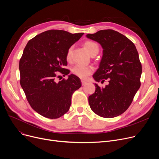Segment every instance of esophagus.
Masks as SVG:
<instances>
[{
	"label": "esophagus",
	"instance_id": "1",
	"mask_svg": "<svg viewBox=\"0 0 159 159\" xmlns=\"http://www.w3.org/2000/svg\"><path fill=\"white\" fill-rule=\"evenodd\" d=\"M81 82H82V86H84V85H85L86 83H87V82L86 81H85V80H81Z\"/></svg>",
	"mask_w": 159,
	"mask_h": 159
}]
</instances>
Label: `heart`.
<instances>
[{"label":"heart","mask_w":159,"mask_h":159,"mask_svg":"<svg viewBox=\"0 0 159 159\" xmlns=\"http://www.w3.org/2000/svg\"><path fill=\"white\" fill-rule=\"evenodd\" d=\"M84 47L88 53L91 56L94 54H97L99 51L98 45L91 40H87L84 43ZM72 48H70L66 54V60L70 61L71 59ZM71 72L80 79H86L88 75L93 72V69L91 67L83 66L81 65H76L73 66L71 69Z\"/></svg>","instance_id":"obj_1"}]
</instances>
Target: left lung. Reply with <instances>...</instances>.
<instances>
[{
    "instance_id": "obj_1",
    "label": "left lung",
    "mask_w": 159,
    "mask_h": 159,
    "mask_svg": "<svg viewBox=\"0 0 159 159\" xmlns=\"http://www.w3.org/2000/svg\"><path fill=\"white\" fill-rule=\"evenodd\" d=\"M86 37L103 49L93 77L97 82H108L102 88L95 84V91L89 97V104L102 117H115L127 110L140 88L142 65L138 52L128 38L113 30H100Z\"/></svg>"
}]
</instances>
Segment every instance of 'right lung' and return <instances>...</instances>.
Listing matches in <instances>:
<instances>
[{"label": "right lung", "mask_w": 159, "mask_h": 159, "mask_svg": "<svg viewBox=\"0 0 159 159\" xmlns=\"http://www.w3.org/2000/svg\"><path fill=\"white\" fill-rule=\"evenodd\" d=\"M84 33L52 30L28 41L19 62L20 83L31 107L48 119L59 118L68 111L71 96L81 86L80 79L65 69L70 48ZM57 72L69 78L56 82Z\"/></svg>", "instance_id": "right-lung-1"}]
</instances>
